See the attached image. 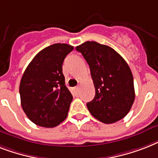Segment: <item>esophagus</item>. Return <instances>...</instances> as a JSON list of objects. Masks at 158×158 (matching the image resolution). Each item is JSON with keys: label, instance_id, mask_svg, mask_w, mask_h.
<instances>
[{"label": "esophagus", "instance_id": "obj_1", "mask_svg": "<svg viewBox=\"0 0 158 158\" xmlns=\"http://www.w3.org/2000/svg\"><path fill=\"white\" fill-rule=\"evenodd\" d=\"M72 91H73L74 94L77 95V94L79 93V87H74V88H73V89H72Z\"/></svg>", "mask_w": 158, "mask_h": 158}]
</instances>
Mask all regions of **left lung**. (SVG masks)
Instances as JSON below:
<instances>
[{
	"instance_id": "1",
	"label": "left lung",
	"mask_w": 158,
	"mask_h": 158,
	"mask_svg": "<svg viewBox=\"0 0 158 158\" xmlns=\"http://www.w3.org/2000/svg\"><path fill=\"white\" fill-rule=\"evenodd\" d=\"M90 68L95 97L87 103L92 115L105 124L121 120L130 111L135 94L132 72L114 49L96 42L75 48Z\"/></svg>"
}]
</instances>
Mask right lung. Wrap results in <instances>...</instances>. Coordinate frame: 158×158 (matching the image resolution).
<instances>
[{"mask_svg": "<svg viewBox=\"0 0 158 158\" xmlns=\"http://www.w3.org/2000/svg\"><path fill=\"white\" fill-rule=\"evenodd\" d=\"M74 47L56 43L36 55L23 73L20 84L21 106L29 120L52 128L67 117L73 96L67 89L62 64Z\"/></svg>", "mask_w": 158, "mask_h": 158, "instance_id": "obj_1", "label": "right lung"}]
</instances>
